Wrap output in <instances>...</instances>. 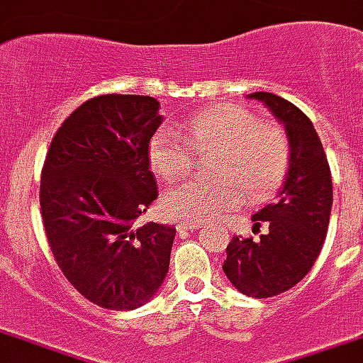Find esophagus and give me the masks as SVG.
<instances>
[{
    "mask_svg": "<svg viewBox=\"0 0 363 363\" xmlns=\"http://www.w3.org/2000/svg\"><path fill=\"white\" fill-rule=\"evenodd\" d=\"M202 228L201 223H191V220H182V223L177 224V230L179 233H184V230H199Z\"/></svg>",
    "mask_w": 363,
    "mask_h": 363,
    "instance_id": "esophagus-1",
    "label": "esophagus"
}]
</instances>
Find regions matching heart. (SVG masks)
Segmentation results:
<instances>
[{
	"label": "heart",
	"instance_id": "b5f03b06",
	"mask_svg": "<svg viewBox=\"0 0 363 363\" xmlns=\"http://www.w3.org/2000/svg\"><path fill=\"white\" fill-rule=\"evenodd\" d=\"M184 139L169 127L149 143V162L161 181H177L192 169L194 155L214 150L206 164L211 181H189L164 192L162 213L174 220L204 223L234 211L242 196L262 201L284 179L290 140L276 123H262L240 105H213L199 111L182 127Z\"/></svg>",
	"mask_w": 363,
	"mask_h": 363
}]
</instances>
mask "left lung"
<instances>
[{
	"label": "left lung",
	"mask_w": 363,
	"mask_h": 363,
	"mask_svg": "<svg viewBox=\"0 0 363 363\" xmlns=\"http://www.w3.org/2000/svg\"><path fill=\"white\" fill-rule=\"evenodd\" d=\"M284 125L290 162L284 184L272 202L252 216L254 230L266 234L233 236L223 270L233 286L252 298H270L290 290L320 256L332 211V174L322 140L312 121L290 101L274 93H252Z\"/></svg>",
	"instance_id": "left-lung-1"
}]
</instances>
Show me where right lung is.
<instances>
[{
  "label": "right lung",
  "instance_id": "obj_1",
  "mask_svg": "<svg viewBox=\"0 0 363 363\" xmlns=\"http://www.w3.org/2000/svg\"><path fill=\"white\" fill-rule=\"evenodd\" d=\"M161 103L99 95L59 127L41 171L39 204L55 262L79 294L107 310L149 302L169 272L177 230L135 220L157 199L149 143Z\"/></svg>",
  "mask_w": 363,
  "mask_h": 363
}]
</instances>
